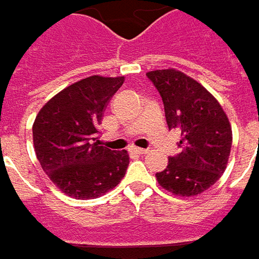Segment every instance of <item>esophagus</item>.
<instances>
[{"label": "esophagus", "instance_id": "34e87169", "mask_svg": "<svg viewBox=\"0 0 259 259\" xmlns=\"http://www.w3.org/2000/svg\"><path fill=\"white\" fill-rule=\"evenodd\" d=\"M133 151H134L135 154H140V155H144L148 153V150H144V148H134Z\"/></svg>", "mask_w": 259, "mask_h": 259}]
</instances>
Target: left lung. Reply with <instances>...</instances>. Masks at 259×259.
Wrapping results in <instances>:
<instances>
[{
  "mask_svg": "<svg viewBox=\"0 0 259 259\" xmlns=\"http://www.w3.org/2000/svg\"><path fill=\"white\" fill-rule=\"evenodd\" d=\"M161 95L168 128L182 131V153L155 174L167 192L192 197L224 174L232 147V126L218 99L193 77L176 69L147 73Z\"/></svg>",
  "mask_w": 259,
  "mask_h": 259,
  "instance_id": "obj_1",
  "label": "left lung"
}]
</instances>
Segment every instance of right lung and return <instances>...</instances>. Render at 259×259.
Segmentation results:
<instances>
[{"mask_svg":"<svg viewBox=\"0 0 259 259\" xmlns=\"http://www.w3.org/2000/svg\"><path fill=\"white\" fill-rule=\"evenodd\" d=\"M124 79L94 75L77 80L49 99L35 116L37 160L55 186L70 197H99L124 179L128 153L109 150L96 140L106 105Z\"/></svg>","mask_w":259,"mask_h":259,"instance_id":"1","label":"right lung"}]
</instances>
